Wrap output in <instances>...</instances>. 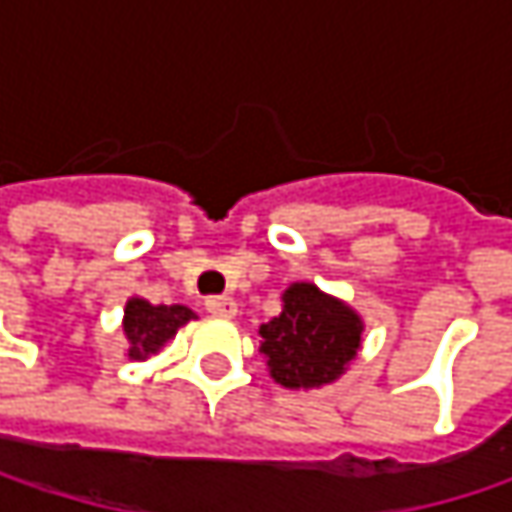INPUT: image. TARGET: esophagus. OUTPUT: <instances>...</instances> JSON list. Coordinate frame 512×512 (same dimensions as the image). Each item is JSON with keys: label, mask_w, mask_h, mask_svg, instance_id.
<instances>
[{"label": "esophagus", "mask_w": 512, "mask_h": 512, "mask_svg": "<svg viewBox=\"0 0 512 512\" xmlns=\"http://www.w3.org/2000/svg\"><path fill=\"white\" fill-rule=\"evenodd\" d=\"M204 308L213 317H234L237 314V302L231 296H207L204 299Z\"/></svg>", "instance_id": "esophagus-1"}]
</instances>
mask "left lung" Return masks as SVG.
Returning <instances> with one entry per match:
<instances>
[{"mask_svg":"<svg viewBox=\"0 0 512 512\" xmlns=\"http://www.w3.org/2000/svg\"><path fill=\"white\" fill-rule=\"evenodd\" d=\"M358 344L361 320L314 284L287 287L284 311L260 326V353L284 388H320L338 379Z\"/></svg>","mask_w":512,"mask_h":512,"instance_id":"1","label":"left lung"}]
</instances>
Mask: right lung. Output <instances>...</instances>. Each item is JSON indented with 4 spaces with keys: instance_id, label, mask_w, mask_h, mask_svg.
<instances>
[{
    "instance_id": "right-lung-1",
    "label": "right lung",
    "mask_w": 512,
    "mask_h": 512,
    "mask_svg": "<svg viewBox=\"0 0 512 512\" xmlns=\"http://www.w3.org/2000/svg\"><path fill=\"white\" fill-rule=\"evenodd\" d=\"M195 314L186 305H151L145 299H130L124 311V332L130 341V358H145L156 353L180 326Z\"/></svg>"
}]
</instances>
